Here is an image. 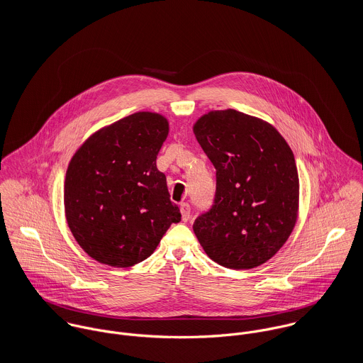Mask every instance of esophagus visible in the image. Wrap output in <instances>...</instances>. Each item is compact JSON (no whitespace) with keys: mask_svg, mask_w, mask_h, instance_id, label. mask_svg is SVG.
Returning <instances> with one entry per match:
<instances>
[{"mask_svg":"<svg viewBox=\"0 0 363 363\" xmlns=\"http://www.w3.org/2000/svg\"><path fill=\"white\" fill-rule=\"evenodd\" d=\"M180 212H182V219L183 222H187L191 216V207L187 203H182L180 204Z\"/></svg>","mask_w":363,"mask_h":363,"instance_id":"34e87169","label":"esophagus"}]
</instances>
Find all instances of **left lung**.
<instances>
[{
  "instance_id": "8db88e82",
  "label": "left lung",
  "mask_w": 363,
  "mask_h": 363,
  "mask_svg": "<svg viewBox=\"0 0 363 363\" xmlns=\"http://www.w3.org/2000/svg\"><path fill=\"white\" fill-rule=\"evenodd\" d=\"M193 130L216 169L213 204L194 220V233L219 265L259 267L284 246L296 223L294 152L269 123L233 108L209 111Z\"/></svg>"
}]
</instances>
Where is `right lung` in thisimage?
Wrapping results in <instances>:
<instances>
[{"label":"right lung","instance_id":"add662e5","mask_svg":"<svg viewBox=\"0 0 363 363\" xmlns=\"http://www.w3.org/2000/svg\"><path fill=\"white\" fill-rule=\"evenodd\" d=\"M167 134L163 116L138 111L92 134L72 156L64 184L65 218L92 259L118 268L138 264L180 222L166 176L156 167Z\"/></svg>","mask_w":363,"mask_h":363}]
</instances>
